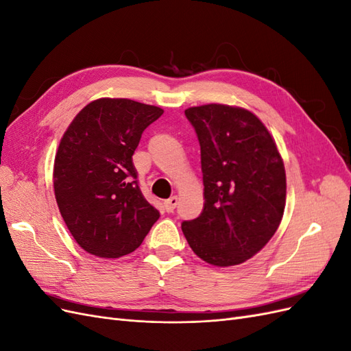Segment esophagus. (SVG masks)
Listing matches in <instances>:
<instances>
[{
	"mask_svg": "<svg viewBox=\"0 0 351 351\" xmlns=\"http://www.w3.org/2000/svg\"><path fill=\"white\" fill-rule=\"evenodd\" d=\"M177 205H178V197L177 196H171L168 200H165V204H164L165 210L168 212V214H171V212H174Z\"/></svg>",
	"mask_w": 351,
	"mask_h": 351,
	"instance_id": "esophagus-1",
	"label": "esophagus"
}]
</instances>
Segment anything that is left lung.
Segmentation results:
<instances>
[{
	"label": "left lung",
	"mask_w": 351,
	"mask_h": 351,
	"mask_svg": "<svg viewBox=\"0 0 351 351\" xmlns=\"http://www.w3.org/2000/svg\"><path fill=\"white\" fill-rule=\"evenodd\" d=\"M200 145L205 205L183 221L189 246L215 267L246 262L277 231L285 208V169L267 127L253 112L222 104L184 111Z\"/></svg>",
	"instance_id": "left-lung-1"
}]
</instances>
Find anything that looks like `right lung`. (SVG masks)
I'll list each match as a JSON object with an SVG mask.
<instances>
[{"mask_svg": "<svg viewBox=\"0 0 351 351\" xmlns=\"http://www.w3.org/2000/svg\"><path fill=\"white\" fill-rule=\"evenodd\" d=\"M164 110L124 98L88 104L71 121L54 162L61 217L79 246L98 258L134 252L159 218L137 184L133 154Z\"/></svg>", "mask_w": 351, "mask_h": 351, "instance_id": "add662e5", "label": "right lung"}]
</instances>
